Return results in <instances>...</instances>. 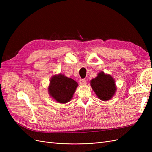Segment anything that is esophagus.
Listing matches in <instances>:
<instances>
[{
  "mask_svg": "<svg viewBox=\"0 0 152 152\" xmlns=\"http://www.w3.org/2000/svg\"><path fill=\"white\" fill-rule=\"evenodd\" d=\"M79 82H80V84L81 85H86L87 84V82H86L85 79H80Z\"/></svg>",
  "mask_w": 152,
  "mask_h": 152,
  "instance_id": "34e87169",
  "label": "esophagus"
}]
</instances>
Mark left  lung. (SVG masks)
I'll return each mask as SVG.
<instances>
[{"instance_id":"1","label":"left lung","mask_w":152,"mask_h":152,"mask_svg":"<svg viewBox=\"0 0 152 152\" xmlns=\"http://www.w3.org/2000/svg\"><path fill=\"white\" fill-rule=\"evenodd\" d=\"M91 86L98 97L103 101L111 99L116 91L114 79L104 72L98 73V76L91 81Z\"/></svg>"}]
</instances>
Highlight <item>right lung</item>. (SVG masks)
<instances>
[{"instance_id": "1", "label": "right lung", "mask_w": 152, "mask_h": 152, "mask_svg": "<svg viewBox=\"0 0 152 152\" xmlns=\"http://www.w3.org/2000/svg\"><path fill=\"white\" fill-rule=\"evenodd\" d=\"M78 84L64 75H54L50 81L49 93L58 102L65 103L70 102Z\"/></svg>"}]
</instances>
